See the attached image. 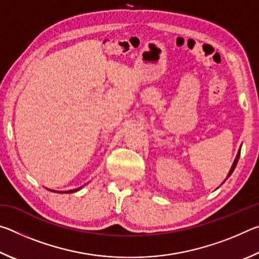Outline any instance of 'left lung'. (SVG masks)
Instances as JSON below:
<instances>
[{"mask_svg":"<svg viewBox=\"0 0 259 259\" xmlns=\"http://www.w3.org/2000/svg\"><path fill=\"white\" fill-rule=\"evenodd\" d=\"M240 152H241V146H240V148H239V151H238V154H236V156H235V159H234V162H233V164H232V166H231V169H230V171H229V174H227V176H226V178H225V181L227 178H229L231 175H232V172L234 171V169H235V166H236V164H238V161H239V157H240ZM225 181L223 182V183H225ZM222 183V184H223Z\"/></svg>","mask_w":259,"mask_h":259,"instance_id":"left-lung-1","label":"left lung"}]
</instances>
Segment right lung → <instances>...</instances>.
Masks as SVG:
<instances>
[{
  "mask_svg": "<svg viewBox=\"0 0 259 259\" xmlns=\"http://www.w3.org/2000/svg\"><path fill=\"white\" fill-rule=\"evenodd\" d=\"M83 187V186H82ZM82 187H78V188H75V190H69V191H64V192H59V191H54V190H49V188H48V190L49 191H52V192H57V193H74V192H76V191H78V190H81Z\"/></svg>",
  "mask_w": 259,
  "mask_h": 259,
  "instance_id": "add662e5",
  "label": "right lung"
}]
</instances>
